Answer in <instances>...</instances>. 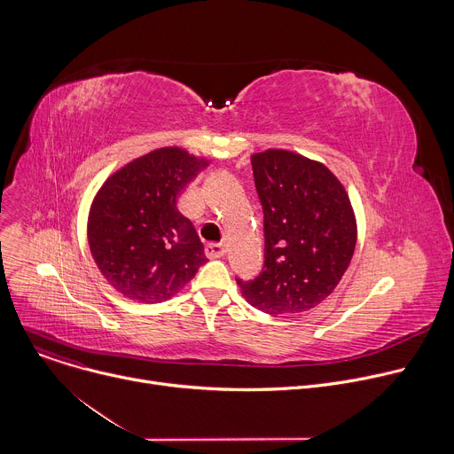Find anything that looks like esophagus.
I'll list each match as a JSON object with an SVG mask.
<instances>
[{
	"label": "esophagus",
	"mask_w": 454,
	"mask_h": 454,
	"mask_svg": "<svg viewBox=\"0 0 454 454\" xmlns=\"http://www.w3.org/2000/svg\"><path fill=\"white\" fill-rule=\"evenodd\" d=\"M205 251H207V256H208V258H221V256L226 253V244H223V242H212V244H207Z\"/></svg>",
	"instance_id": "34e87169"
}]
</instances>
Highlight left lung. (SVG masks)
Masks as SVG:
<instances>
[{"label": "left lung", "mask_w": 454, "mask_h": 454, "mask_svg": "<svg viewBox=\"0 0 454 454\" xmlns=\"http://www.w3.org/2000/svg\"><path fill=\"white\" fill-rule=\"evenodd\" d=\"M251 165L264 210V271L237 284L266 314L309 310L336 289L352 261L357 223L348 193L325 165L291 151L256 153Z\"/></svg>", "instance_id": "8db88e82"}]
</instances>
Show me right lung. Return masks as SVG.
Returning <instances> with one entry per match:
<instances>
[{
    "label": "right lung",
    "mask_w": 454,
    "mask_h": 454,
    "mask_svg": "<svg viewBox=\"0 0 454 454\" xmlns=\"http://www.w3.org/2000/svg\"><path fill=\"white\" fill-rule=\"evenodd\" d=\"M208 160L161 147L111 174L91 203L88 244L107 284L129 300L160 303L208 261L176 203Z\"/></svg>",
    "instance_id": "add662e5"
}]
</instances>
